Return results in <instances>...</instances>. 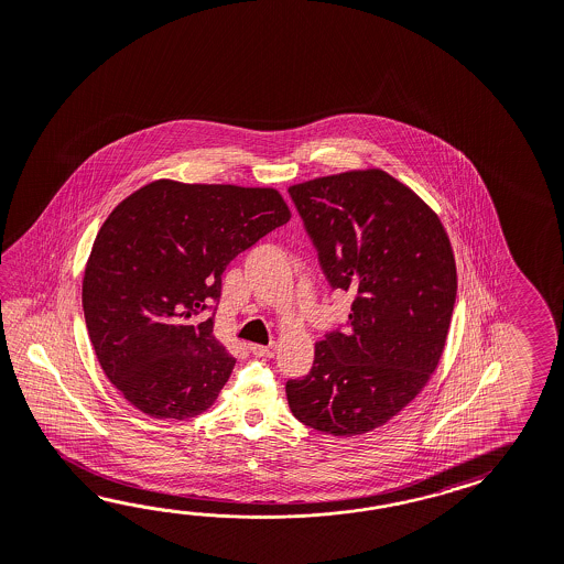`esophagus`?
Instances as JSON below:
<instances>
[{
  "instance_id": "1",
  "label": "esophagus",
  "mask_w": 564,
  "mask_h": 564,
  "mask_svg": "<svg viewBox=\"0 0 564 564\" xmlns=\"http://www.w3.org/2000/svg\"><path fill=\"white\" fill-rule=\"evenodd\" d=\"M276 344L271 346H261V344H250V352L254 357L273 358L275 357Z\"/></svg>"
}]
</instances>
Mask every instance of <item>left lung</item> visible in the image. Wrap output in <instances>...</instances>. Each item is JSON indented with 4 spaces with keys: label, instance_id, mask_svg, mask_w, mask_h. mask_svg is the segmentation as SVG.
Masks as SVG:
<instances>
[{
    "label": "left lung",
    "instance_id": "left-lung-1",
    "mask_svg": "<svg viewBox=\"0 0 564 564\" xmlns=\"http://www.w3.org/2000/svg\"><path fill=\"white\" fill-rule=\"evenodd\" d=\"M348 322L316 343L314 367L285 383L293 415L317 432L383 426L438 365L456 302V267L438 216L381 169L289 187Z\"/></svg>",
    "mask_w": 564,
    "mask_h": 564
}]
</instances>
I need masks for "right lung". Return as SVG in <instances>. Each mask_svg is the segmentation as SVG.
Instances as JSON below:
<instances>
[{
  "label": "right lung",
  "instance_id": "obj_1",
  "mask_svg": "<svg viewBox=\"0 0 564 564\" xmlns=\"http://www.w3.org/2000/svg\"><path fill=\"white\" fill-rule=\"evenodd\" d=\"M289 218L275 189L166 180L111 212L85 267L83 314L101 369L137 410L185 420L216 401L236 362L214 336L221 273Z\"/></svg>",
  "mask_w": 564,
  "mask_h": 564
}]
</instances>
